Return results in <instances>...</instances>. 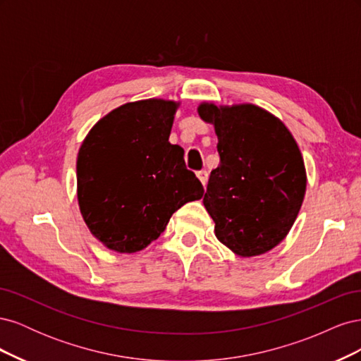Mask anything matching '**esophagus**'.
I'll return each mask as SVG.
<instances>
[{
    "label": "esophagus",
    "mask_w": 361,
    "mask_h": 361,
    "mask_svg": "<svg viewBox=\"0 0 361 361\" xmlns=\"http://www.w3.org/2000/svg\"><path fill=\"white\" fill-rule=\"evenodd\" d=\"M197 178L200 179V182H202L203 187H206V185H207V178H209V176H207V171H206V170L199 171V173H197Z\"/></svg>",
    "instance_id": "1"
}]
</instances>
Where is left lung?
I'll return each mask as SVG.
<instances>
[{"label": "left lung", "mask_w": 361, "mask_h": 361, "mask_svg": "<svg viewBox=\"0 0 361 361\" xmlns=\"http://www.w3.org/2000/svg\"><path fill=\"white\" fill-rule=\"evenodd\" d=\"M197 113L218 137L220 166L203 197L215 236L241 257L264 255L286 238L304 200L307 174L297 141L253 104L202 102Z\"/></svg>", "instance_id": "1"}]
</instances>
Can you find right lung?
Instances as JSON below:
<instances>
[{
    "instance_id": "add662e5",
    "label": "right lung",
    "mask_w": 361,
    "mask_h": 361,
    "mask_svg": "<svg viewBox=\"0 0 361 361\" xmlns=\"http://www.w3.org/2000/svg\"><path fill=\"white\" fill-rule=\"evenodd\" d=\"M180 102H128L97 120L76 159V197L90 233L108 250L137 253L180 206L203 197L183 149L169 141Z\"/></svg>"
}]
</instances>
